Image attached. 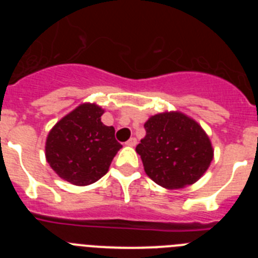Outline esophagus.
<instances>
[{
  "instance_id": "34e87169",
  "label": "esophagus",
  "mask_w": 258,
  "mask_h": 258,
  "mask_svg": "<svg viewBox=\"0 0 258 258\" xmlns=\"http://www.w3.org/2000/svg\"><path fill=\"white\" fill-rule=\"evenodd\" d=\"M126 145H127V146H131V147H134V146L137 145V140H136V138H134V137H132L131 140H129V141H127V142H126Z\"/></svg>"
}]
</instances>
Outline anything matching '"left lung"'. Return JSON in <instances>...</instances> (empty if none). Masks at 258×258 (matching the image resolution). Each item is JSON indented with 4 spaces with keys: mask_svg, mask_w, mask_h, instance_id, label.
<instances>
[{
    "mask_svg": "<svg viewBox=\"0 0 258 258\" xmlns=\"http://www.w3.org/2000/svg\"><path fill=\"white\" fill-rule=\"evenodd\" d=\"M136 147L146 174L165 188H182L202 177L213 160V147L203 127L182 112L151 116Z\"/></svg>",
    "mask_w": 258,
    "mask_h": 258,
    "instance_id": "1",
    "label": "left lung"
}]
</instances>
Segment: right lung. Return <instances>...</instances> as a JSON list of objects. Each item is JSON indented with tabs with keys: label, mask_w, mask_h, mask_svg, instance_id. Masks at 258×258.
<instances>
[{
	"label": "right lung",
	"mask_w": 258,
	"mask_h": 258,
	"mask_svg": "<svg viewBox=\"0 0 258 258\" xmlns=\"http://www.w3.org/2000/svg\"><path fill=\"white\" fill-rule=\"evenodd\" d=\"M103 112L95 103L80 104L49 132L46 160L64 181L76 186L94 183L108 172L122 147L115 138V127L101 121Z\"/></svg>",
	"instance_id": "right-lung-1"
}]
</instances>
